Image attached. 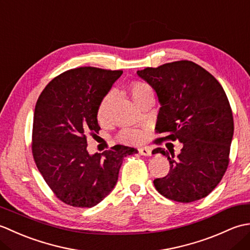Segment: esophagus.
<instances>
[{
    "mask_svg": "<svg viewBox=\"0 0 250 250\" xmlns=\"http://www.w3.org/2000/svg\"><path fill=\"white\" fill-rule=\"evenodd\" d=\"M139 152H140V155H142V156H146V157L151 156V150H150V148H148V147L139 148Z\"/></svg>",
    "mask_w": 250,
    "mask_h": 250,
    "instance_id": "obj_1",
    "label": "esophagus"
}]
</instances>
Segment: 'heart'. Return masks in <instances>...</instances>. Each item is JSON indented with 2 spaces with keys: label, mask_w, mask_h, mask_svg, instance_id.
Here are the masks:
<instances>
[{
  "label": "heart",
  "mask_w": 250,
  "mask_h": 250,
  "mask_svg": "<svg viewBox=\"0 0 250 250\" xmlns=\"http://www.w3.org/2000/svg\"><path fill=\"white\" fill-rule=\"evenodd\" d=\"M129 92L132 99L137 104L144 99L147 94L152 93V89L143 82H132L129 84ZM113 100V94L107 93L105 97L101 100L98 107L97 117L100 122H105L108 118L110 102ZM144 132L141 130H125L121 132L120 140L125 143H140L144 140Z\"/></svg>",
  "instance_id": "b5f03b06"
}]
</instances>
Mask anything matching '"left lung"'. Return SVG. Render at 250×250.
<instances>
[{"mask_svg": "<svg viewBox=\"0 0 250 250\" xmlns=\"http://www.w3.org/2000/svg\"><path fill=\"white\" fill-rule=\"evenodd\" d=\"M155 90L161 104L156 131L166 136L156 140L183 144L177 156L158 147L169 162V172L153 180L166 198L189 203L208 195L229 166L234 132L232 109L219 82L196 63L182 60L137 71Z\"/></svg>", "mask_w": 250, "mask_h": 250, "instance_id": "1", "label": "left lung"}]
</instances>
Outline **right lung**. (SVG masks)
Instances as JSON below:
<instances>
[{
  "label": "right lung",
  "instance_id": "1",
  "mask_svg": "<svg viewBox=\"0 0 250 250\" xmlns=\"http://www.w3.org/2000/svg\"><path fill=\"white\" fill-rule=\"evenodd\" d=\"M122 71L84 66L55 77L37 100L32 153L37 168L63 203L92 207L118 180L124 158L135 148L115 145L89 155L87 135L99 133L98 107Z\"/></svg>",
  "mask_w": 250,
  "mask_h": 250
}]
</instances>
